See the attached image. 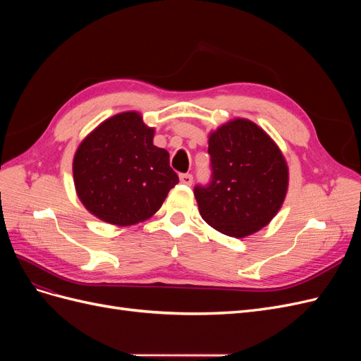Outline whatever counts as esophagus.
<instances>
[{"label": "esophagus", "mask_w": 361, "mask_h": 361, "mask_svg": "<svg viewBox=\"0 0 361 361\" xmlns=\"http://www.w3.org/2000/svg\"><path fill=\"white\" fill-rule=\"evenodd\" d=\"M179 179H180V182H182L183 185H191V183H192V174L183 173V174H180Z\"/></svg>", "instance_id": "esophagus-1"}]
</instances>
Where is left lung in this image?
<instances>
[{
	"instance_id": "1",
	"label": "left lung",
	"mask_w": 361,
	"mask_h": 361,
	"mask_svg": "<svg viewBox=\"0 0 361 361\" xmlns=\"http://www.w3.org/2000/svg\"><path fill=\"white\" fill-rule=\"evenodd\" d=\"M212 180L195 187L203 220L227 236L245 238L269 224L285 202L289 169L280 147L248 118L209 134Z\"/></svg>"
}]
</instances>
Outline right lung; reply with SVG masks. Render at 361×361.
Returning a JSON list of instances; mask_svg holds the SVG:
<instances>
[{
	"label": "right lung",
	"mask_w": 361,
	"mask_h": 361,
	"mask_svg": "<svg viewBox=\"0 0 361 361\" xmlns=\"http://www.w3.org/2000/svg\"><path fill=\"white\" fill-rule=\"evenodd\" d=\"M155 129L137 111L118 113L96 126L73 157V183L81 203L99 220L133 226L147 220L179 182Z\"/></svg>",
	"instance_id": "obj_1"
}]
</instances>
